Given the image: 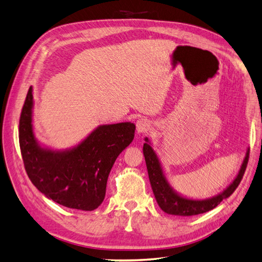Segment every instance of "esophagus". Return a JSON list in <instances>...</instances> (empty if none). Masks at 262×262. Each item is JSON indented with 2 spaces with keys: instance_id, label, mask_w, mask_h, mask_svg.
<instances>
[{
  "instance_id": "obj_1",
  "label": "esophagus",
  "mask_w": 262,
  "mask_h": 262,
  "mask_svg": "<svg viewBox=\"0 0 262 262\" xmlns=\"http://www.w3.org/2000/svg\"><path fill=\"white\" fill-rule=\"evenodd\" d=\"M149 126H150V123L147 118H139L136 121V130L138 135H141V134L147 130L149 128Z\"/></svg>"
}]
</instances>
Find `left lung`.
Returning <instances> with one entry per match:
<instances>
[{
	"instance_id": "1",
	"label": "left lung",
	"mask_w": 262,
	"mask_h": 262,
	"mask_svg": "<svg viewBox=\"0 0 262 262\" xmlns=\"http://www.w3.org/2000/svg\"><path fill=\"white\" fill-rule=\"evenodd\" d=\"M143 153L145 156L146 166H147L151 190H153L157 204L160 205V208L165 212V213L181 216H191L205 213V212L214 209L215 206L221 203L222 200L229 198L240 184L249 160L248 148L239 172L232 181V183L214 196L203 200H195L182 195L179 192H176L172 187V185L169 184V182L167 181L165 176V173H164V169L162 167L159 156H157L155 150L151 147V143L149 142V139L147 137L145 138Z\"/></svg>"
}]
</instances>
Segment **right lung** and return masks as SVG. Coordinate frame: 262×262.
<instances>
[{"label":"right lung","instance_id":"1","mask_svg":"<svg viewBox=\"0 0 262 262\" xmlns=\"http://www.w3.org/2000/svg\"><path fill=\"white\" fill-rule=\"evenodd\" d=\"M33 89L22 108L19 141L24 167L33 185L60 205L93 211L105 199L108 175L135 135L133 123L100 125L74 147L41 145L33 130Z\"/></svg>","mask_w":262,"mask_h":262}]
</instances>
